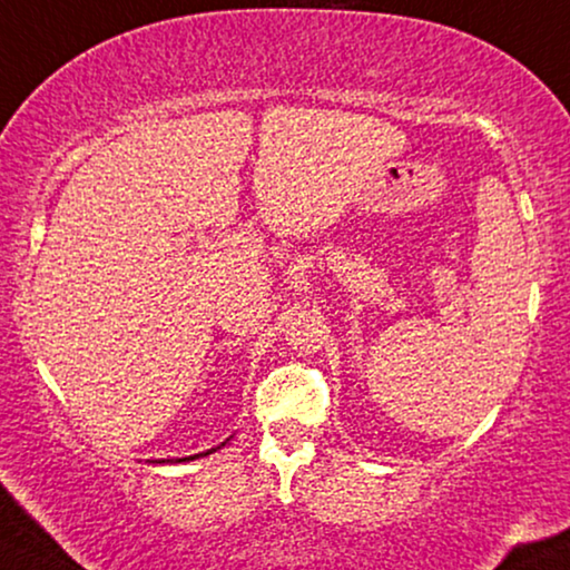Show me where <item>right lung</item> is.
Here are the masks:
<instances>
[{
    "label": "right lung",
    "mask_w": 570,
    "mask_h": 570,
    "mask_svg": "<svg viewBox=\"0 0 570 570\" xmlns=\"http://www.w3.org/2000/svg\"><path fill=\"white\" fill-rule=\"evenodd\" d=\"M227 440H230V438H227ZM227 440H225V443H219L217 448H209V450H204V453H197V455H189V458H158V461H150V463H186V461H197V458H204V455H212V453H215V450H219V448H225L227 445Z\"/></svg>",
    "instance_id": "1"
}]
</instances>
